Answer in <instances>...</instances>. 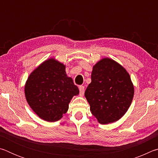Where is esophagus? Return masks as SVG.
I'll return each mask as SVG.
<instances>
[{
  "label": "esophagus",
  "instance_id": "1",
  "mask_svg": "<svg viewBox=\"0 0 158 158\" xmlns=\"http://www.w3.org/2000/svg\"><path fill=\"white\" fill-rule=\"evenodd\" d=\"M79 89L80 95H84V85H79Z\"/></svg>",
  "mask_w": 158,
  "mask_h": 158
}]
</instances>
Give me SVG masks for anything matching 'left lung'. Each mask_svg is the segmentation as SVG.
<instances>
[{"label": "left lung", "mask_w": 158, "mask_h": 158, "mask_svg": "<svg viewBox=\"0 0 158 158\" xmlns=\"http://www.w3.org/2000/svg\"><path fill=\"white\" fill-rule=\"evenodd\" d=\"M134 85L123 67L109 58L93 68L91 83L85 91L90 110L101 124L119 120L132 103Z\"/></svg>", "instance_id": "8db88e82"}]
</instances>
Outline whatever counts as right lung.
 Returning a JSON list of instances; mask_svg holds the SVG:
<instances>
[{
  "label": "right lung",
  "mask_w": 158,
  "mask_h": 158,
  "mask_svg": "<svg viewBox=\"0 0 158 158\" xmlns=\"http://www.w3.org/2000/svg\"><path fill=\"white\" fill-rule=\"evenodd\" d=\"M25 96L29 106L40 118L48 122L60 120L68 110L73 96L79 93L65 65L49 58L32 72L26 82Z\"/></svg>",
  "instance_id": "obj_1"
}]
</instances>
